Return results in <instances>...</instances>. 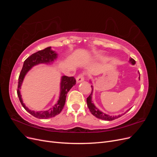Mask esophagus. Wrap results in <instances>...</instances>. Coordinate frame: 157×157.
Here are the masks:
<instances>
[{"instance_id":"1","label":"esophagus","mask_w":157,"mask_h":157,"mask_svg":"<svg viewBox=\"0 0 157 157\" xmlns=\"http://www.w3.org/2000/svg\"><path fill=\"white\" fill-rule=\"evenodd\" d=\"M84 75H82V74H80L78 75L77 78H76V80H77V82L78 83V82H81L82 81H84Z\"/></svg>"}]
</instances>
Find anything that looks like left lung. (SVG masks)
Wrapping results in <instances>:
<instances>
[{"label": "left lung", "instance_id": "1", "mask_svg": "<svg viewBox=\"0 0 157 157\" xmlns=\"http://www.w3.org/2000/svg\"><path fill=\"white\" fill-rule=\"evenodd\" d=\"M130 62L133 64L134 65L136 63V61L134 59L132 58H130ZM139 79L140 80V77H139ZM91 87L92 88V92L91 94H90V96L87 98V100H86V102H87V105H88V107L89 108L90 112H91V113L92 114V115L94 116H95L96 117H97L98 118H99V119H102V120H105V121H113L116 119V118H118L121 117V116H122L123 115H124V114H122V115H119L118 116H110L109 115H107V114L103 113L102 111H99V109L94 105V104L92 103V92H93V86H91Z\"/></svg>", "mask_w": 157, "mask_h": 157}]
</instances>
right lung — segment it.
Returning a JSON list of instances; mask_svg holds the SVG:
<instances>
[{"mask_svg":"<svg viewBox=\"0 0 157 157\" xmlns=\"http://www.w3.org/2000/svg\"><path fill=\"white\" fill-rule=\"evenodd\" d=\"M57 54L55 51L51 50V47H48L44 50H40L36 52L35 54H33L30 56L29 58H27L23 63V65L22 69L20 72V76L18 78V86L17 94L19 99L21 103L22 106L25 110L29 113L31 115L37 118H40V119H46L54 117L61 113L65 105L66 96L69 92L71 88H72L76 84V80L73 77H67V76H63L61 78L60 83V94L58 102L54 106L50 108L47 111H31L29 109H28L25 104L23 103L21 98V95L20 94V90L21 89V86L23 82V80L27 73L35 65H39L40 63H50L53 62L54 59L57 58Z\"/></svg>","mask_w":157,"mask_h":157,"instance_id":"1","label":"right lung"}]
</instances>
